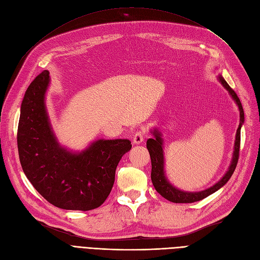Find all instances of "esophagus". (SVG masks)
I'll return each mask as SVG.
<instances>
[{"label":"esophagus","mask_w":260,"mask_h":260,"mask_svg":"<svg viewBox=\"0 0 260 260\" xmlns=\"http://www.w3.org/2000/svg\"><path fill=\"white\" fill-rule=\"evenodd\" d=\"M144 137H145V132L142 130H139V131L135 132V135H133V138H132L133 143H136V144L142 143V141L144 140Z\"/></svg>","instance_id":"obj_1"}]
</instances>
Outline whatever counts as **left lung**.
I'll return each mask as SVG.
<instances>
[{"mask_svg": "<svg viewBox=\"0 0 260 260\" xmlns=\"http://www.w3.org/2000/svg\"><path fill=\"white\" fill-rule=\"evenodd\" d=\"M218 80L221 82V84L226 89V91L230 93L232 99L235 101V103L239 106L240 111V124L237 130V136H235V142H234V151H233V157L231 160V165L229 169L225 172V175L220 179L218 182L210 186L207 190H204L201 192H184L181 191L179 188L175 187L172 185L169 181L167 180L166 176H165V160H164V149H162V139H161V133L154 129L152 131L154 138L148 139L146 142V147L148 149L149 156H151V161H152V182L155 187V190L158 192L162 198L172 202V203H194L201 201L203 199L207 198L210 194L215 193L218 191L220 187H222L237 168L238 160H239V154H240V143H241V127L244 122V111L241 104V101L238 98L237 93L233 91L231 86L226 83V81L223 79V77L219 76Z\"/></svg>", "mask_w": 260, "mask_h": 260, "instance_id": "obj_1", "label": "left lung"}]
</instances>
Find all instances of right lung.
<instances>
[{
    "instance_id": "right-lung-1",
    "label": "right lung",
    "mask_w": 260,
    "mask_h": 260,
    "mask_svg": "<svg viewBox=\"0 0 260 260\" xmlns=\"http://www.w3.org/2000/svg\"><path fill=\"white\" fill-rule=\"evenodd\" d=\"M48 70L36 77L23 96L17 131L21 167L36 190L52 205L67 210L100 207L111 193L127 139L98 140L80 153L59 145L45 107Z\"/></svg>"
}]
</instances>
